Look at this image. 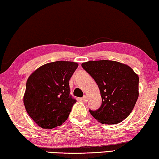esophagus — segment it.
Instances as JSON below:
<instances>
[{"label": "esophagus", "instance_id": "obj_1", "mask_svg": "<svg viewBox=\"0 0 159 159\" xmlns=\"http://www.w3.org/2000/svg\"><path fill=\"white\" fill-rule=\"evenodd\" d=\"M82 100L84 101V102H87V101H88V97H87V96L86 95H85V96L83 97L82 98Z\"/></svg>", "mask_w": 159, "mask_h": 159}]
</instances>
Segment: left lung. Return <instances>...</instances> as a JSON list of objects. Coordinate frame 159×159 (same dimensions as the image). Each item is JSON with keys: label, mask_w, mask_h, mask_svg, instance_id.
<instances>
[{"label": "left lung", "mask_w": 159, "mask_h": 159, "mask_svg": "<svg viewBox=\"0 0 159 159\" xmlns=\"http://www.w3.org/2000/svg\"><path fill=\"white\" fill-rule=\"evenodd\" d=\"M82 67L100 90L102 104L93 117L105 124H116L126 118L139 97V75L128 65L114 61H90Z\"/></svg>", "instance_id": "left-lung-1"}]
</instances>
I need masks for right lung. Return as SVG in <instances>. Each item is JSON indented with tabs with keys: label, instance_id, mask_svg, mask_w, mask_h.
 <instances>
[{
	"label": "right lung",
	"instance_id": "add662e5",
	"mask_svg": "<svg viewBox=\"0 0 159 159\" xmlns=\"http://www.w3.org/2000/svg\"><path fill=\"white\" fill-rule=\"evenodd\" d=\"M79 64L55 61L37 68L28 77L23 103L30 117L44 129L62 125L76 101L70 96L69 80Z\"/></svg>",
	"mask_w": 159,
	"mask_h": 159
}]
</instances>
